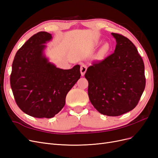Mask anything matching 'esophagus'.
<instances>
[{
	"label": "esophagus",
	"instance_id": "obj_1",
	"mask_svg": "<svg viewBox=\"0 0 158 158\" xmlns=\"http://www.w3.org/2000/svg\"><path fill=\"white\" fill-rule=\"evenodd\" d=\"M86 70H87V66H86L84 65V64L81 66V67H80V73H81V74H82V76H84V74L85 73V72H86Z\"/></svg>",
	"mask_w": 158,
	"mask_h": 158
}]
</instances>
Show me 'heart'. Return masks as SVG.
I'll use <instances>...</instances> for the list:
<instances>
[{
    "mask_svg": "<svg viewBox=\"0 0 158 158\" xmlns=\"http://www.w3.org/2000/svg\"><path fill=\"white\" fill-rule=\"evenodd\" d=\"M111 51V47H110L109 44H105L102 45L100 48L98 52V57L99 59H102L103 57L107 55Z\"/></svg>",
    "mask_w": 158,
    "mask_h": 158,
    "instance_id": "b5f03b06",
    "label": "heart"
}]
</instances>
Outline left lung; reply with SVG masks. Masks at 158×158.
Masks as SVG:
<instances>
[{
  "instance_id": "1",
  "label": "left lung",
  "mask_w": 158,
  "mask_h": 158,
  "mask_svg": "<svg viewBox=\"0 0 158 158\" xmlns=\"http://www.w3.org/2000/svg\"><path fill=\"white\" fill-rule=\"evenodd\" d=\"M116 40L113 54L89 66L85 74L88 96L98 111L107 116L121 115L135 108L146 85L144 64L128 38L111 33Z\"/></svg>"
}]
</instances>
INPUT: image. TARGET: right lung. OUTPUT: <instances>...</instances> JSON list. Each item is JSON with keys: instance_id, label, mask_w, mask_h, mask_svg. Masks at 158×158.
Listing matches in <instances>:
<instances>
[{"instance_id": "obj_1", "label": "right lung", "mask_w": 158, "mask_h": 158, "mask_svg": "<svg viewBox=\"0 0 158 158\" xmlns=\"http://www.w3.org/2000/svg\"><path fill=\"white\" fill-rule=\"evenodd\" d=\"M52 35H33L14 57L10 85L14 99L23 112L36 118H52L63 108L66 96L80 78L79 64L64 70L51 63L45 54Z\"/></svg>"}]
</instances>
